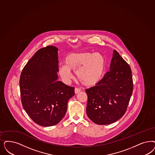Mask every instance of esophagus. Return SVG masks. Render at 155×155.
I'll list each match as a JSON object with an SVG mask.
<instances>
[{
    "label": "esophagus",
    "instance_id": "obj_1",
    "mask_svg": "<svg viewBox=\"0 0 155 155\" xmlns=\"http://www.w3.org/2000/svg\"><path fill=\"white\" fill-rule=\"evenodd\" d=\"M75 93V94H77V93H78L79 92H80L81 89L80 88H77V87H75L74 89Z\"/></svg>",
    "mask_w": 155,
    "mask_h": 155
}]
</instances>
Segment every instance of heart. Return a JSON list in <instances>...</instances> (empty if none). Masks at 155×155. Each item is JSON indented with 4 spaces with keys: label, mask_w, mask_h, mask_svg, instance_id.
I'll return each instance as SVG.
<instances>
[{
    "label": "heart",
    "mask_w": 155,
    "mask_h": 155,
    "mask_svg": "<svg viewBox=\"0 0 155 155\" xmlns=\"http://www.w3.org/2000/svg\"><path fill=\"white\" fill-rule=\"evenodd\" d=\"M64 63L59 67L62 78L69 81L73 78L72 70H75L77 79L87 86L95 85L101 80L106 67L104 57L98 53L69 54L65 58Z\"/></svg>",
    "instance_id": "1"
}]
</instances>
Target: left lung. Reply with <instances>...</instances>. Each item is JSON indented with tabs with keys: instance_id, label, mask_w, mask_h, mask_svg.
<instances>
[{
	"instance_id": "8db88e82",
	"label": "left lung",
	"mask_w": 155,
	"mask_h": 155,
	"mask_svg": "<svg viewBox=\"0 0 155 155\" xmlns=\"http://www.w3.org/2000/svg\"><path fill=\"white\" fill-rule=\"evenodd\" d=\"M133 88L131 69L114 50L109 71L96 85L86 89L88 117L98 125L117 121L126 112Z\"/></svg>"
}]
</instances>
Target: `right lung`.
<instances>
[{"mask_svg":"<svg viewBox=\"0 0 155 155\" xmlns=\"http://www.w3.org/2000/svg\"><path fill=\"white\" fill-rule=\"evenodd\" d=\"M58 49L53 46L41 48L21 71L19 86L22 106L34 123L53 126L64 117L68 102L74 87L58 81Z\"/></svg>","mask_w":155,"mask_h":155,"instance_id":"right-lung-1","label":"right lung"}]
</instances>
